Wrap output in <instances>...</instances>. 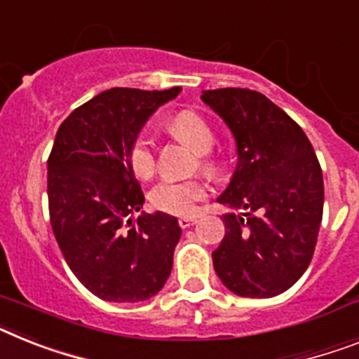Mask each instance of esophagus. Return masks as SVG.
<instances>
[{"label":"esophagus","mask_w":359,"mask_h":359,"mask_svg":"<svg viewBox=\"0 0 359 359\" xmlns=\"http://www.w3.org/2000/svg\"><path fill=\"white\" fill-rule=\"evenodd\" d=\"M197 222L195 217H180L179 219V226L180 228H189V226H194Z\"/></svg>","instance_id":"1"}]
</instances>
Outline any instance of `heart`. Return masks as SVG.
Returning <instances> with one entry per match:
<instances>
[{"label":"heart","instance_id":"1","mask_svg":"<svg viewBox=\"0 0 359 359\" xmlns=\"http://www.w3.org/2000/svg\"><path fill=\"white\" fill-rule=\"evenodd\" d=\"M168 129L175 137L184 140L195 151H208L213 144V131L206 120L194 111H179L168 120ZM129 168L138 179H149L156 170L155 140L147 133H140L128 149ZM204 165H212L208 156H203ZM210 186L204 179H162L149 191V203L155 210L170 215H189L197 204L208 197Z\"/></svg>","mask_w":359,"mask_h":359}]
</instances>
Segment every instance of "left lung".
Returning a JSON list of instances; mask_svg holds the SVG:
<instances>
[{
    "mask_svg": "<svg viewBox=\"0 0 359 359\" xmlns=\"http://www.w3.org/2000/svg\"><path fill=\"white\" fill-rule=\"evenodd\" d=\"M203 100L236 138L237 170L217 198L246 213L222 217L226 233L212 254L228 290L273 297L309 268L323 219V173L297 122L252 89H213Z\"/></svg>",
    "mask_w": 359,
    "mask_h": 359,
    "instance_id": "left-lung-1",
    "label": "left lung"
}]
</instances>
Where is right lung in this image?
I'll list each match as a JSON object with an SVG mask.
<instances>
[{
  "label": "right lung",
  "mask_w": 359,
  "mask_h": 359,
  "mask_svg": "<svg viewBox=\"0 0 359 359\" xmlns=\"http://www.w3.org/2000/svg\"><path fill=\"white\" fill-rule=\"evenodd\" d=\"M114 87L63 120L47 161L54 237L76 279L104 301L137 303L164 287L180 239L168 213L129 215L144 194L128 149L153 111L179 95Z\"/></svg>",
  "instance_id": "add662e5"
}]
</instances>
